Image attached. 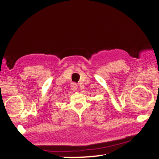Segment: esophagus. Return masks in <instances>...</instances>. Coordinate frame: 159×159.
Returning <instances> with one entry per match:
<instances>
[{"label":"esophagus","instance_id":"esophagus-1","mask_svg":"<svg viewBox=\"0 0 159 159\" xmlns=\"http://www.w3.org/2000/svg\"><path fill=\"white\" fill-rule=\"evenodd\" d=\"M77 86H78L77 84L75 83V82H73V83H71V90H72L73 91L77 90V88H78Z\"/></svg>","mask_w":159,"mask_h":159}]
</instances>
